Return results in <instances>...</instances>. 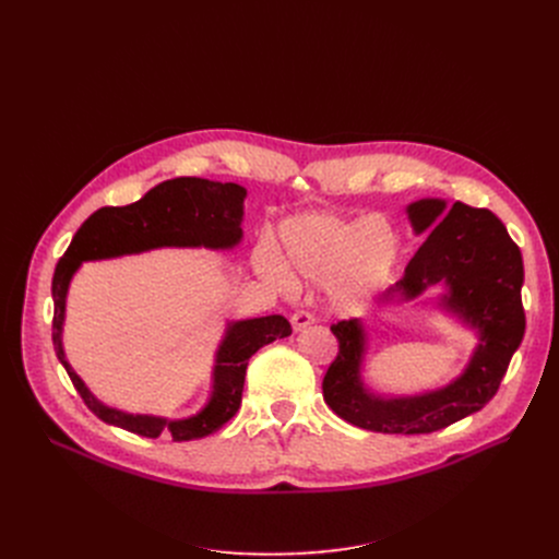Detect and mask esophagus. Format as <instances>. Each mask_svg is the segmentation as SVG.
<instances>
[{"instance_id":"1","label":"esophagus","mask_w":559,"mask_h":559,"mask_svg":"<svg viewBox=\"0 0 559 559\" xmlns=\"http://www.w3.org/2000/svg\"><path fill=\"white\" fill-rule=\"evenodd\" d=\"M310 324H314V317L310 310H297L295 314H292V326H295V331H304L308 329Z\"/></svg>"}]
</instances>
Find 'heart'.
Segmentation results:
<instances>
[{"mask_svg":"<svg viewBox=\"0 0 559 559\" xmlns=\"http://www.w3.org/2000/svg\"><path fill=\"white\" fill-rule=\"evenodd\" d=\"M287 260L312 283L331 285L346 304H362L388 283L399 260V235L383 217L362 222L312 213L283 224ZM262 262L281 270L276 251L264 249Z\"/></svg>","mask_w":559,"mask_h":559,"instance_id":"1","label":"heart"}]
</instances>
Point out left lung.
I'll list each match as a JSON object with an SVG mask.
<instances>
[{
  "mask_svg": "<svg viewBox=\"0 0 559 559\" xmlns=\"http://www.w3.org/2000/svg\"><path fill=\"white\" fill-rule=\"evenodd\" d=\"M415 233L430 230L388 299H417L430 285L449 287L442 306L478 331V346L464 373L444 390L413 399H383L360 378L365 331L358 319L331 326L340 350L324 383V401L337 417L365 430L424 435L442 430L483 409L501 388L525 333L521 304L523 258L503 222L487 209L442 199L407 205Z\"/></svg>",
  "mask_w": 559,
  "mask_h": 559,
  "instance_id": "left-lung-1",
  "label": "left lung"
}]
</instances>
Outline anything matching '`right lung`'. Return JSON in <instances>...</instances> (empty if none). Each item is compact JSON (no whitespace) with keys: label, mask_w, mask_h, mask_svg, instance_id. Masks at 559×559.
<instances>
[{"label":"right lung","mask_w":559,"mask_h":559,"mask_svg":"<svg viewBox=\"0 0 559 559\" xmlns=\"http://www.w3.org/2000/svg\"><path fill=\"white\" fill-rule=\"evenodd\" d=\"M247 190L238 183H217L209 179H181L163 181L152 188L140 201L129 205H106L87 217L72 245L58 260L51 297H53V321L51 340L56 356L66 367L72 385L81 394L83 403L93 413L117 428L142 437L171 435L174 442H190L219 430L242 403L245 376L249 358L264 344L278 337L292 335L289 321L281 314L233 321L219 344L215 371H213V394L199 415L190 419L169 421L150 415H127L97 401L83 380L72 371L63 354V319H66V297L74 272L85 260L115 258L124 253H140L158 247H209V249H230L242 238V203Z\"/></svg>","instance_id":"right-lung-1"}]
</instances>
